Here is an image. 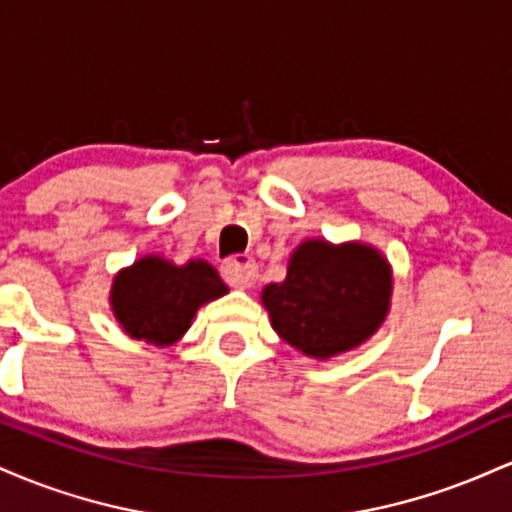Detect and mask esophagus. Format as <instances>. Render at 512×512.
I'll return each mask as SVG.
<instances>
[{
    "mask_svg": "<svg viewBox=\"0 0 512 512\" xmlns=\"http://www.w3.org/2000/svg\"><path fill=\"white\" fill-rule=\"evenodd\" d=\"M221 274L233 289H250L257 279V262L250 255H236L221 264Z\"/></svg>",
    "mask_w": 512,
    "mask_h": 512,
    "instance_id": "1",
    "label": "esophagus"
}]
</instances>
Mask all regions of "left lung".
Listing matches in <instances>:
<instances>
[{
    "instance_id": "1",
    "label": "left lung",
    "mask_w": 512,
    "mask_h": 512,
    "mask_svg": "<svg viewBox=\"0 0 512 512\" xmlns=\"http://www.w3.org/2000/svg\"><path fill=\"white\" fill-rule=\"evenodd\" d=\"M390 301V262L361 240H303L291 252L286 279L262 289L274 332L315 361L368 342L390 313Z\"/></svg>"
}]
</instances>
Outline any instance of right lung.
Returning <instances> with one entry per match:
<instances>
[{
	"instance_id": "add662e5",
	"label": "right lung",
	"mask_w": 512,
	"mask_h": 512,
	"mask_svg": "<svg viewBox=\"0 0 512 512\" xmlns=\"http://www.w3.org/2000/svg\"><path fill=\"white\" fill-rule=\"evenodd\" d=\"M226 293L207 260L175 264L163 255H144L113 276L110 310L127 337L163 349L190 330L204 303Z\"/></svg>"
}]
</instances>
